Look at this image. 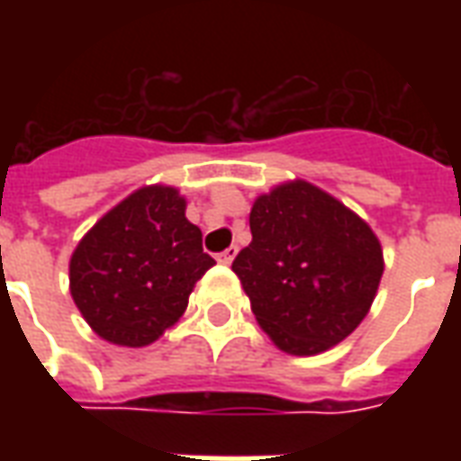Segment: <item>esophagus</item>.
<instances>
[{"instance_id":"esophagus-1","label":"esophagus","mask_w":461,"mask_h":461,"mask_svg":"<svg viewBox=\"0 0 461 461\" xmlns=\"http://www.w3.org/2000/svg\"><path fill=\"white\" fill-rule=\"evenodd\" d=\"M234 257H237V247H230V249H224L221 254H217V261H220V264H231Z\"/></svg>"}]
</instances>
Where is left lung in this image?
Listing matches in <instances>:
<instances>
[{
    "mask_svg": "<svg viewBox=\"0 0 461 461\" xmlns=\"http://www.w3.org/2000/svg\"><path fill=\"white\" fill-rule=\"evenodd\" d=\"M249 247L231 271L274 346L319 356L366 319L385 269L366 220L306 180L281 182L249 212Z\"/></svg>",
    "mask_w": 461,
    "mask_h": 461,
    "instance_id": "8db88e82",
    "label": "left lung"
}]
</instances>
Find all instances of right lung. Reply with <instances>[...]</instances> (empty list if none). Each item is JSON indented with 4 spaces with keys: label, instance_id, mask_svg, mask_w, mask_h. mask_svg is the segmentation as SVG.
I'll return each instance as SVG.
<instances>
[{
    "label": "right lung",
    "instance_id": "right-lung-1",
    "mask_svg": "<svg viewBox=\"0 0 461 461\" xmlns=\"http://www.w3.org/2000/svg\"><path fill=\"white\" fill-rule=\"evenodd\" d=\"M172 185H145L108 210L76 244L68 289L98 339L142 348L172 329L214 259Z\"/></svg>",
    "mask_w": 461,
    "mask_h": 461
}]
</instances>
